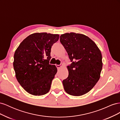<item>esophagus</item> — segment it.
Wrapping results in <instances>:
<instances>
[{
	"label": "esophagus",
	"instance_id": "esophagus-1",
	"mask_svg": "<svg viewBox=\"0 0 120 120\" xmlns=\"http://www.w3.org/2000/svg\"><path fill=\"white\" fill-rule=\"evenodd\" d=\"M63 66V64H60V65H58V64H56V67L57 68V69H59V68H60V67H61Z\"/></svg>",
	"mask_w": 120,
	"mask_h": 120
}]
</instances>
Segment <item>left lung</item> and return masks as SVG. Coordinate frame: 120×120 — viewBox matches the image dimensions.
Wrapping results in <instances>:
<instances>
[{
	"instance_id": "obj_1",
	"label": "left lung",
	"mask_w": 120,
	"mask_h": 120,
	"mask_svg": "<svg viewBox=\"0 0 120 120\" xmlns=\"http://www.w3.org/2000/svg\"><path fill=\"white\" fill-rule=\"evenodd\" d=\"M60 41L72 62L67 67L68 77L63 81L64 89L70 95L82 96L99 80L103 67L101 52L91 39L82 34H61Z\"/></svg>"
}]
</instances>
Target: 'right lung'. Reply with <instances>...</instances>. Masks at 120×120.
<instances>
[{"label":"right lung","mask_w":120,"mask_h":120,"mask_svg":"<svg viewBox=\"0 0 120 120\" xmlns=\"http://www.w3.org/2000/svg\"><path fill=\"white\" fill-rule=\"evenodd\" d=\"M59 34L34 33L20 43L14 54L13 68L17 81L31 95L48 93L57 72L55 65L49 64L50 52Z\"/></svg>","instance_id":"obj_1"}]
</instances>
